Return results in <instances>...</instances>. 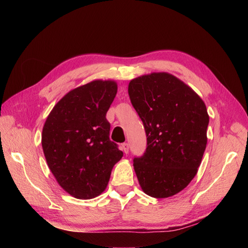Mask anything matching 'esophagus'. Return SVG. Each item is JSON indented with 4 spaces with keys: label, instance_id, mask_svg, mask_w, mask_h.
Masks as SVG:
<instances>
[{
    "label": "esophagus",
    "instance_id": "1",
    "mask_svg": "<svg viewBox=\"0 0 248 248\" xmlns=\"http://www.w3.org/2000/svg\"><path fill=\"white\" fill-rule=\"evenodd\" d=\"M121 148H123V151L124 152L125 155H127L129 152V145L127 143H124L123 145H121Z\"/></svg>",
    "mask_w": 248,
    "mask_h": 248
}]
</instances>
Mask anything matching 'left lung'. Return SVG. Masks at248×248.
<instances>
[{
    "mask_svg": "<svg viewBox=\"0 0 248 248\" xmlns=\"http://www.w3.org/2000/svg\"><path fill=\"white\" fill-rule=\"evenodd\" d=\"M128 93L147 136L144 155L133 166L144 193L166 198L196 176L207 146L209 115L193 89L166 72L133 78Z\"/></svg>",
    "mask_w": 248,
    "mask_h": 248,
    "instance_id": "8db88e82",
    "label": "left lung"
}]
</instances>
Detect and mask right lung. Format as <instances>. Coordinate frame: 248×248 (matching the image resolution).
Masks as SVG:
<instances>
[{"instance_id":"right-lung-1","label":"right lung","mask_w":248,"mask_h":248,"mask_svg":"<svg viewBox=\"0 0 248 248\" xmlns=\"http://www.w3.org/2000/svg\"><path fill=\"white\" fill-rule=\"evenodd\" d=\"M117 93L114 81L96 80L72 89L46 118L41 145L60 186L78 199L99 196L124 154L109 140L107 112Z\"/></svg>"}]
</instances>
